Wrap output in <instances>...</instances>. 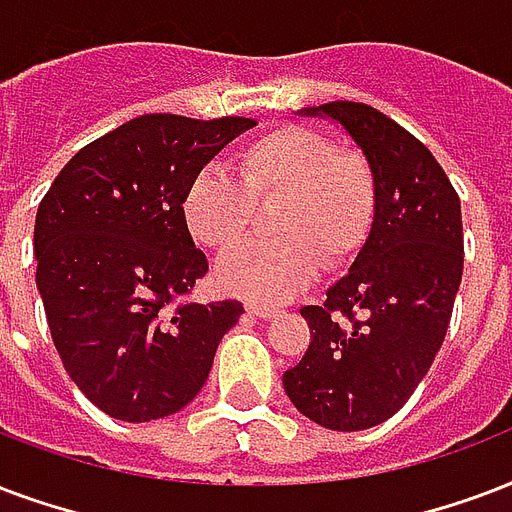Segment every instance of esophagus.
Returning a JSON list of instances; mask_svg holds the SVG:
<instances>
[{
	"label": "esophagus",
	"mask_w": 512,
	"mask_h": 512,
	"mask_svg": "<svg viewBox=\"0 0 512 512\" xmlns=\"http://www.w3.org/2000/svg\"><path fill=\"white\" fill-rule=\"evenodd\" d=\"M244 308H247V314H252V317H260V319H276V317H279V308L260 306V303H252V300H249Z\"/></svg>",
	"instance_id": "esophagus-1"
}]
</instances>
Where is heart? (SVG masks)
I'll use <instances>...</instances> for the list:
<instances>
[{"label": "heart", "instance_id": "heart-1", "mask_svg": "<svg viewBox=\"0 0 512 512\" xmlns=\"http://www.w3.org/2000/svg\"><path fill=\"white\" fill-rule=\"evenodd\" d=\"M273 241H249L217 263L225 290L282 303L306 287L319 263H349L368 239L376 212V177L354 150L306 126H279L239 152V177L198 171L182 214L195 241L228 249L247 236L257 206H276Z\"/></svg>", "mask_w": 512, "mask_h": 512}]
</instances>
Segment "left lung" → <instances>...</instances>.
<instances>
[{"instance_id":"1","label":"left lung","mask_w":512,"mask_h":512,"mask_svg":"<svg viewBox=\"0 0 512 512\" xmlns=\"http://www.w3.org/2000/svg\"><path fill=\"white\" fill-rule=\"evenodd\" d=\"M300 115L330 117L354 139L376 212L325 306L300 308L311 343L284 392L319 427L357 432L395 416L443 346L462 282V206L435 155L384 112L330 101Z\"/></svg>"}]
</instances>
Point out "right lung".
I'll return each mask as SVG.
<instances>
[{
  "label": "right lung",
  "mask_w": 512,
  "mask_h": 512,
  "mask_svg": "<svg viewBox=\"0 0 512 512\" xmlns=\"http://www.w3.org/2000/svg\"><path fill=\"white\" fill-rule=\"evenodd\" d=\"M249 117L142 115L66 163L34 222L37 290L77 389L112 419L182 411L212 370L239 300L179 303L209 271L182 201Z\"/></svg>",
  "instance_id": "add662e5"
}]
</instances>
